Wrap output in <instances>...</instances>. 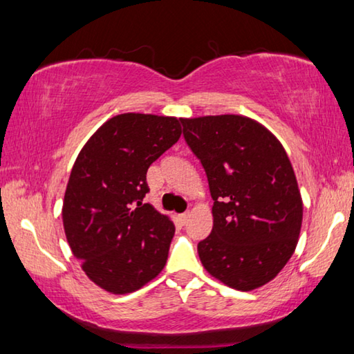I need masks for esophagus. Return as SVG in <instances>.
I'll return each instance as SVG.
<instances>
[{
    "instance_id": "1",
    "label": "esophagus",
    "mask_w": 354,
    "mask_h": 354,
    "mask_svg": "<svg viewBox=\"0 0 354 354\" xmlns=\"http://www.w3.org/2000/svg\"><path fill=\"white\" fill-rule=\"evenodd\" d=\"M179 218H181L183 223H187V220H189V212H184V214H181V215H179Z\"/></svg>"
}]
</instances>
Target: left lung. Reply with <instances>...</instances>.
Instances as JSON below:
<instances>
[{
    "label": "left lung",
    "mask_w": 354,
    "mask_h": 354,
    "mask_svg": "<svg viewBox=\"0 0 354 354\" xmlns=\"http://www.w3.org/2000/svg\"><path fill=\"white\" fill-rule=\"evenodd\" d=\"M183 136L206 171L211 234L198 243L206 270L237 290L272 281L295 251L303 203L284 148L241 115L181 118Z\"/></svg>",
    "instance_id": "left-lung-1"
}]
</instances>
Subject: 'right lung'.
Masks as SVG:
<instances>
[{
    "label": "right lung",
    "instance_id": "1",
    "mask_svg": "<svg viewBox=\"0 0 354 354\" xmlns=\"http://www.w3.org/2000/svg\"><path fill=\"white\" fill-rule=\"evenodd\" d=\"M179 123L120 113L77 154L64 196V230L82 270L101 289L134 292L165 266L175 225L143 198L149 165L179 140Z\"/></svg>",
    "mask_w": 354,
    "mask_h": 354
}]
</instances>
